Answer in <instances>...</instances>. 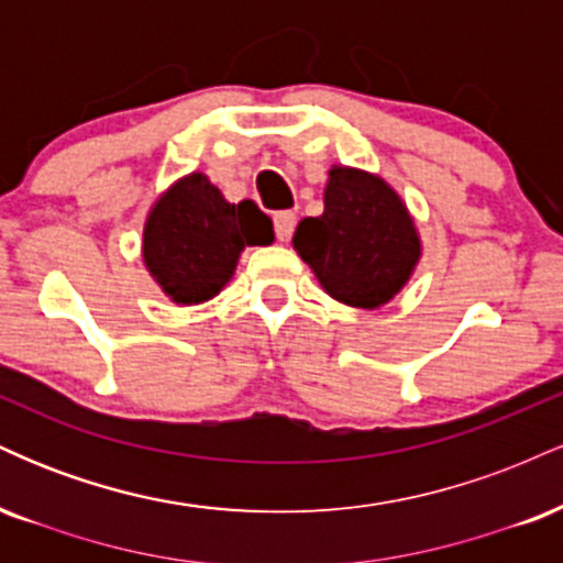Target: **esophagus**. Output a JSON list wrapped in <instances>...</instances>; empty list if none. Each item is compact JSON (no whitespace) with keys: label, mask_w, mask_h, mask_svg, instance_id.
<instances>
[{"label":"esophagus","mask_w":563,"mask_h":563,"mask_svg":"<svg viewBox=\"0 0 563 563\" xmlns=\"http://www.w3.org/2000/svg\"><path fill=\"white\" fill-rule=\"evenodd\" d=\"M273 224H275L277 241H288V238L294 235L296 214H294V211H277V214L273 217Z\"/></svg>","instance_id":"obj_1"}]
</instances>
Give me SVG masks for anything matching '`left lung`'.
I'll list each match as a JSON object with an SVG mask.
<instances>
[{
  "instance_id": "8db88e82",
  "label": "left lung",
  "mask_w": 563,
  "mask_h": 563,
  "mask_svg": "<svg viewBox=\"0 0 563 563\" xmlns=\"http://www.w3.org/2000/svg\"><path fill=\"white\" fill-rule=\"evenodd\" d=\"M294 249L333 299L363 309L389 301L421 254L397 192L384 179L339 166L328 179L325 211L301 219Z\"/></svg>"
}]
</instances>
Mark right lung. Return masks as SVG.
<instances>
[{"label": "right lung", "instance_id": "obj_1", "mask_svg": "<svg viewBox=\"0 0 563 563\" xmlns=\"http://www.w3.org/2000/svg\"><path fill=\"white\" fill-rule=\"evenodd\" d=\"M273 238V222L254 200L228 203L203 174H190L147 217L145 264L174 301L198 303L222 290L245 245Z\"/></svg>", "mask_w": 563, "mask_h": 563}]
</instances>
